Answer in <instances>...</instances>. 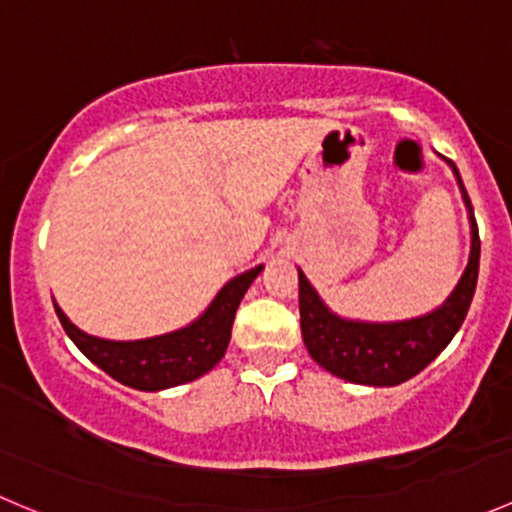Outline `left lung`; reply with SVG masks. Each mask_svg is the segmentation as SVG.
<instances>
[{"instance_id": "left-lung-1", "label": "left lung", "mask_w": 512, "mask_h": 512, "mask_svg": "<svg viewBox=\"0 0 512 512\" xmlns=\"http://www.w3.org/2000/svg\"><path fill=\"white\" fill-rule=\"evenodd\" d=\"M471 223V255L453 292L431 312L401 322H359L339 317L299 272V324L309 356L329 374L364 386H396L426 369L448 347L466 319L478 282L480 237L471 198L451 160Z\"/></svg>"}]
</instances>
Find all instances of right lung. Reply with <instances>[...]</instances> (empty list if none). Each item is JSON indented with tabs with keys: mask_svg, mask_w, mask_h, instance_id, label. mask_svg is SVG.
<instances>
[{
	"mask_svg": "<svg viewBox=\"0 0 512 512\" xmlns=\"http://www.w3.org/2000/svg\"><path fill=\"white\" fill-rule=\"evenodd\" d=\"M262 267L265 265L232 277L198 319L160 337L131 339V342L101 339L81 332L56 302L54 309L71 342L111 379L138 391H163L200 379L223 359L237 307Z\"/></svg>",
	"mask_w": 512,
	"mask_h": 512,
	"instance_id": "1",
	"label": "right lung"
}]
</instances>
